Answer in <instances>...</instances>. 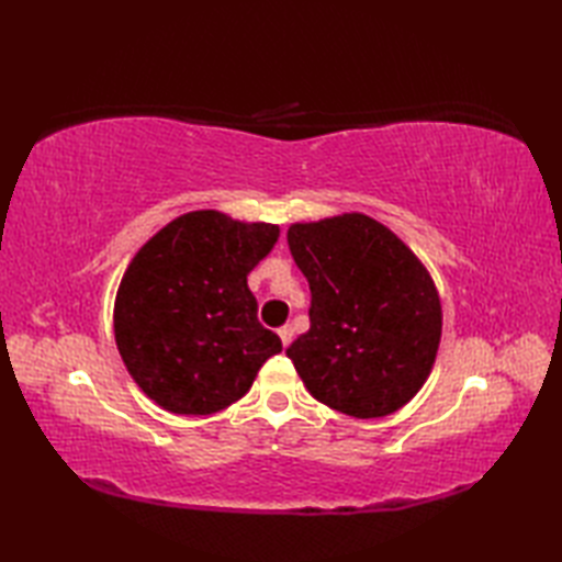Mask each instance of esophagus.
Instances as JSON below:
<instances>
[{
    "mask_svg": "<svg viewBox=\"0 0 562 562\" xmlns=\"http://www.w3.org/2000/svg\"><path fill=\"white\" fill-rule=\"evenodd\" d=\"M278 336H280V340H282L284 348H288V345H290V342H292V338H294V330H292V326H282V328L278 330Z\"/></svg>",
    "mask_w": 562,
    "mask_h": 562,
    "instance_id": "esophagus-1",
    "label": "esophagus"
}]
</instances>
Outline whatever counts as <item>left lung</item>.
I'll return each instance as SVG.
<instances>
[{
    "label": "left lung",
    "mask_w": 562,
    "mask_h": 562,
    "mask_svg": "<svg viewBox=\"0 0 562 562\" xmlns=\"http://www.w3.org/2000/svg\"><path fill=\"white\" fill-rule=\"evenodd\" d=\"M288 244L312 290V328L288 348L306 391L360 420L401 411L439 350L432 274L364 212L294 222Z\"/></svg>",
    "instance_id": "8db88e82"
}]
</instances>
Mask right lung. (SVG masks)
I'll use <instances>...</instances> for the list:
<instances>
[{
    "label": "right lung",
    "instance_id": "obj_1",
    "mask_svg": "<svg viewBox=\"0 0 562 562\" xmlns=\"http://www.w3.org/2000/svg\"><path fill=\"white\" fill-rule=\"evenodd\" d=\"M280 226L220 210L176 217L142 246L113 306L115 345L130 376L176 415H212L244 398L282 340L258 324L248 272Z\"/></svg>",
    "mask_w": 562,
    "mask_h": 562
}]
</instances>
